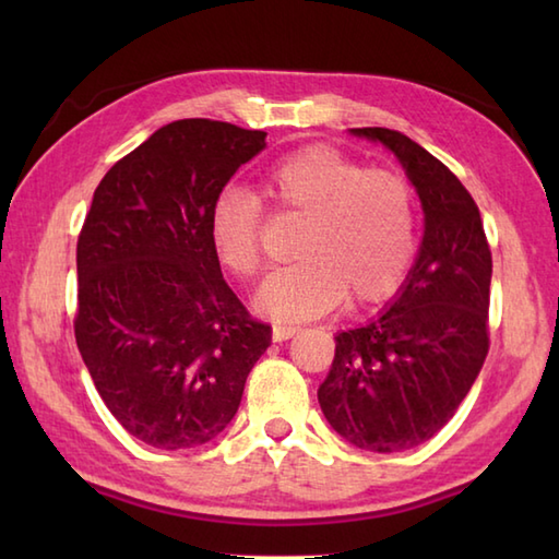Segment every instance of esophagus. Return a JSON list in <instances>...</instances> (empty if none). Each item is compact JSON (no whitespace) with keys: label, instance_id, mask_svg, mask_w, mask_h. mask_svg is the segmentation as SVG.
Segmentation results:
<instances>
[{"label":"esophagus","instance_id":"1","mask_svg":"<svg viewBox=\"0 0 559 559\" xmlns=\"http://www.w3.org/2000/svg\"><path fill=\"white\" fill-rule=\"evenodd\" d=\"M295 334H300V326H290V324H273V338L276 341H288Z\"/></svg>","mask_w":559,"mask_h":559}]
</instances>
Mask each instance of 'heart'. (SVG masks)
<instances>
[{
    "label": "heart",
    "instance_id": "obj_1",
    "mask_svg": "<svg viewBox=\"0 0 559 559\" xmlns=\"http://www.w3.org/2000/svg\"><path fill=\"white\" fill-rule=\"evenodd\" d=\"M259 197L273 213L305 218L295 245L300 261L261 283V312L302 322L346 298L353 305L384 300L406 278L415 252V197L401 175L307 146L269 165ZM261 233L264 213L254 197L230 189L213 201L211 249L233 276L259 271Z\"/></svg>",
    "mask_w": 559,
    "mask_h": 559
}]
</instances>
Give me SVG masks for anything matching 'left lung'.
<instances>
[{
	"mask_svg": "<svg viewBox=\"0 0 559 559\" xmlns=\"http://www.w3.org/2000/svg\"><path fill=\"white\" fill-rule=\"evenodd\" d=\"M350 134L394 151L420 197L425 235L394 305L336 336L317 396L343 439L394 454L442 430L476 382L490 348L492 254L478 204L442 160L394 129Z\"/></svg>",
	"mask_w": 559,
	"mask_h": 559,
	"instance_id": "obj_1",
	"label": "left lung"
}]
</instances>
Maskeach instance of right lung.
Returning <instances> with one entry per match:
<instances>
[{"instance_id":"1","label":"right lung","mask_w":559,"mask_h":559,"mask_svg":"<svg viewBox=\"0 0 559 559\" xmlns=\"http://www.w3.org/2000/svg\"><path fill=\"white\" fill-rule=\"evenodd\" d=\"M266 132L177 120L105 173L76 242L74 336L100 399L156 449L211 442L271 343L223 281L211 206Z\"/></svg>"}]
</instances>
